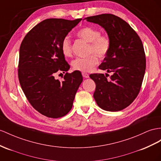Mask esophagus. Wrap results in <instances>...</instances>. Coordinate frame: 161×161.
<instances>
[{"mask_svg":"<svg viewBox=\"0 0 161 161\" xmlns=\"http://www.w3.org/2000/svg\"><path fill=\"white\" fill-rule=\"evenodd\" d=\"M82 76H83L84 78H88L89 77V74L87 73H85V72H82Z\"/></svg>","mask_w":161,"mask_h":161,"instance_id":"34e87169","label":"esophagus"}]
</instances>
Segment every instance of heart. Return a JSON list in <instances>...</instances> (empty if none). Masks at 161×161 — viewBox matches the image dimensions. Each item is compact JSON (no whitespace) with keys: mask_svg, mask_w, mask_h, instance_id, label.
I'll list each match as a JSON object with an SVG mask.
<instances>
[{"mask_svg":"<svg viewBox=\"0 0 161 161\" xmlns=\"http://www.w3.org/2000/svg\"><path fill=\"white\" fill-rule=\"evenodd\" d=\"M76 35L89 43L88 52L90 53H94L98 57L103 58L109 51L110 39L108 36L101 35V31L96 28L92 26L81 28L76 32ZM61 50L65 57H70L72 55L71 41L69 36H65L62 41ZM97 63V57L92 54L86 58H77L72 62V67L77 71L88 72L91 71Z\"/></svg>","mask_w":161,"mask_h":161,"instance_id":"1","label":"heart"}]
</instances>
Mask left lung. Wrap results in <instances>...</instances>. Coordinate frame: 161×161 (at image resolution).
I'll return each mask as SVG.
<instances>
[{"label":"left lung","mask_w":161,"mask_h":161,"mask_svg":"<svg viewBox=\"0 0 161 161\" xmlns=\"http://www.w3.org/2000/svg\"><path fill=\"white\" fill-rule=\"evenodd\" d=\"M84 19L103 28L111 41L109 51L98 67L113 74L109 80L104 74L90 75L96 84L93 97L103 109L122 110L138 95L145 74L146 56L142 41L129 24L116 15L101 14Z\"/></svg>","instance_id":"left-lung-1"}]
</instances>
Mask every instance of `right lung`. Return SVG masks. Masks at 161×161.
<instances>
[{
	"label": "right lung",
	"mask_w": 161,
	"mask_h": 161,
	"mask_svg": "<svg viewBox=\"0 0 161 161\" xmlns=\"http://www.w3.org/2000/svg\"><path fill=\"white\" fill-rule=\"evenodd\" d=\"M81 19H45L28 32L20 45V86L31 105L47 117L58 118L68 114L83 81L79 71L67 73L62 81L54 77L57 72L64 73L70 69L61 43Z\"/></svg>",
	"instance_id": "obj_1"
}]
</instances>
